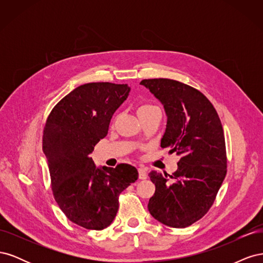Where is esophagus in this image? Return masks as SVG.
Here are the masks:
<instances>
[{
	"label": "esophagus",
	"instance_id": "obj_1",
	"mask_svg": "<svg viewBox=\"0 0 263 263\" xmlns=\"http://www.w3.org/2000/svg\"><path fill=\"white\" fill-rule=\"evenodd\" d=\"M138 176H139V179H140V180L147 179V177H148L147 169H146V168H142V166H140V168H138Z\"/></svg>",
	"mask_w": 263,
	"mask_h": 263
}]
</instances>
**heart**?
<instances>
[{"label": "heart", "instance_id": "obj_1", "mask_svg": "<svg viewBox=\"0 0 263 263\" xmlns=\"http://www.w3.org/2000/svg\"><path fill=\"white\" fill-rule=\"evenodd\" d=\"M156 106L154 105H150V104H142L138 107V113H141V112H146V110H149L151 108H155Z\"/></svg>", "mask_w": 263, "mask_h": 263}]
</instances>
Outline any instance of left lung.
I'll return each mask as SVG.
<instances>
[{
  "label": "left lung",
  "instance_id": "8db88e82",
  "mask_svg": "<svg viewBox=\"0 0 263 263\" xmlns=\"http://www.w3.org/2000/svg\"><path fill=\"white\" fill-rule=\"evenodd\" d=\"M140 84L162 103L168 117L161 147L181 156L171 176L149 173L156 191L148 210L162 224L184 228L209 212L226 177L224 130L216 109L194 87L171 79H148Z\"/></svg>",
  "mask_w": 263,
  "mask_h": 263
}]
</instances>
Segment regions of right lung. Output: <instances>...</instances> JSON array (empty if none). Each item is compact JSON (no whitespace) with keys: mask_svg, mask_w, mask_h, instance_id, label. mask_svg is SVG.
I'll list each match as a JSON object with an SVG mask.
<instances>
[{"mask_svg":"<svg viewBox=\"0 0 263 263\" xmlns=\"http://www.w3.org/2000/svg\"><path fill=\"white\" fill-rule=\"evenodd\" d=\"M129 92L127 84L80 85L52 108L46 121L43 150L54 200L69 220L86 229L102 230L112 224L119 194L138 179L130 164L98 168L90 157Z\"/></svg>","mask_w":263,"mask_h":263,"instance_id":"obj_1","label":"right lung"}]
</instances>
